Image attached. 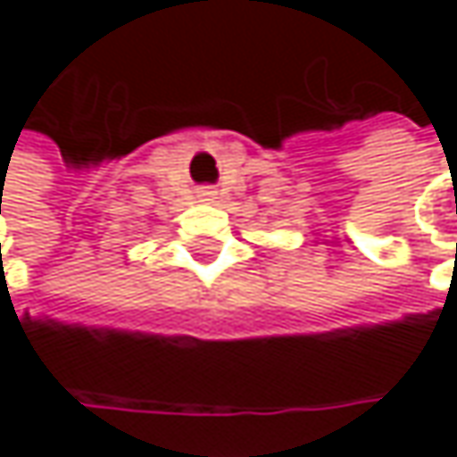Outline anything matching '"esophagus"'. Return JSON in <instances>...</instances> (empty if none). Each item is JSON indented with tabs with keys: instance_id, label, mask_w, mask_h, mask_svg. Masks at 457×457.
Wrapping results in <instances>:
<instances>
[{
	"instance_id": "34e87169",
	"label": "esophagus",
	"mask_w": 457,
	"mask_h": 457,
	"mask_svg": "<svg viewBox=\"0 0 457 457\" xmlns=\"http://www.w3.org/2000/svg\"><path fill=\"white\" fill-rule=\"evenodd\" d=\"M204 195H214V193H212V190H209V193H204Z\"/></svg>"
}]
</instances>
